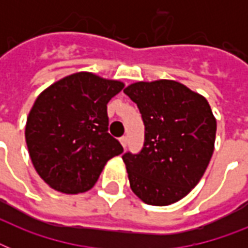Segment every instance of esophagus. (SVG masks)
I'll use <instances>...</instances> for the list:
<instances>
[{"label":"esophagus","mask_w":248,"mask_h":248,"mask_svg":"<svg viewBox=\"0 0 248 248\" xmlns=\"http://www.w3.org/2000/svg\"><path fill=\"white\" fill-rule=\"evenodd\" d=\"M120 141L121 144H122V147L126 148V145H127V138H126V136H122V138L120 139Z\"/></svg>","instance_id":"obj_1"}]
</instances>
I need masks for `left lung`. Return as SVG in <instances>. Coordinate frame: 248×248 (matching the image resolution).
Returning <instances> with one entry per match:
<instances>
[{
    "label": "left lung",
    "instance_id": "8db88e82",
    "mask_svg": "<svg viewBox=\"0 0 248 248\" xmlns=\"http://www.w3.org/2000/svg\"><path fill=\"white\" fill-rule=\"evenodd\" d=\"M124 93L136 103L145 126L143 149L122 155L132 192L152 206L175 203L198 184L212 157L211 107L172 79L132 83Z\"/></svg>",
    "mask_w": 248,
    "mask_h": 248
}]
</instances>
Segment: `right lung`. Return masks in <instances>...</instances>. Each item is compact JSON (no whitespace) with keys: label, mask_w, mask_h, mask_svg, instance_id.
Listing matches in <instances>:
<instances>
[{"label":"right lung","mask_w":248,"mask_h":248,"mask_svg":"<svg viewBox=\"0 0 248 248\" xmlns=\"http://www.w3.org/2000/svg\"><path fill=\"white\" fill-rule=\"evenodd\" d=\"M124 87L90 72L56 81L34 101L25 141L37 173L65 194L91 189L105 163L124 148L108 134L107 104Z\"/></svg>","instance_id":"1"}]
</instances>
